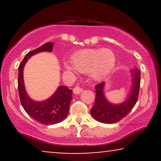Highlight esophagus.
Segmentation results:
<instances>
[{
	"label": "esophagus",
	"mask_w": 161,
	"mask_h": 161,
	"mask_svg": "<svg viewBox=\"0 0 161 161\" xmlns=\"http://www.w3.org/2000/svg\"><path fill=\"white\" fill-rule=\"evenodd\" d=\"M83 92V89L82 88H80V86H75L73 89V93L74 94H80V92Z\"/></svg>",
	"instance_id": "34e87169"
}]
</instances>
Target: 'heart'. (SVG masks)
<instances>
[{
  "label": "heart",
  "mask_w": 161,
  "mask_h": 161,
  "mask_svg": "<svg viewBox=\"0 0 161 161\" xmlns=\"http://www.w3.org/2000/svg\"><path fill=\"white\" fill-rule=\"evenodd\" d=\"M71 64L64 62V68L68 72H89L95 80L104 78L114 69L116 56L109 48L83 49L77 51L70 57Z\"/></svg>",
  "instance_id": "heart-1"
}]
</instances>
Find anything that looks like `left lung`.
Returning <instances> with one entry per match:
<instances>
[{"label": "left lung", "instance_id": "1", "mask_svg": "<svg viewBox=\"0 0 161 161\" xmlns=\"http://www.w3.org/2000/svg\"><path fill=\"white\" fill-rule=\"evenodd\" d=\"M131 87L127 97L123 103L114 104L108 100L105 95V83L95 86L96 97L91 114L94 119L105 124H114L125 117L135 106L138 97L141 83V72L137 68L130 70Z\"/></svg>", "mask_w": 161, "mask_h": 161}]
</instances>
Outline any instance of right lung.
Returning <instances> with one entry per match:
<instances>
[{
	"label": "right lung",
	"mask_w": 161,
	"mask_h": 161,
	"mask_svg": "<svg viewBox=\"0 0 161 161\" xmlns=\"http://www.w3.org/2000/svg\"><path fill=\"white\" fill-rule=\"evenodd\" d=\"M53 43L47 42L25 55L18 68V91L23 108L32 119L43 125H54L62 122L67 116L72 91L65 86H60L47 100L36 101L27 94L23 79V69L32 56L41 52H52Z\"/></svg>",
	"instance_id": "1"
}]
</instances>
